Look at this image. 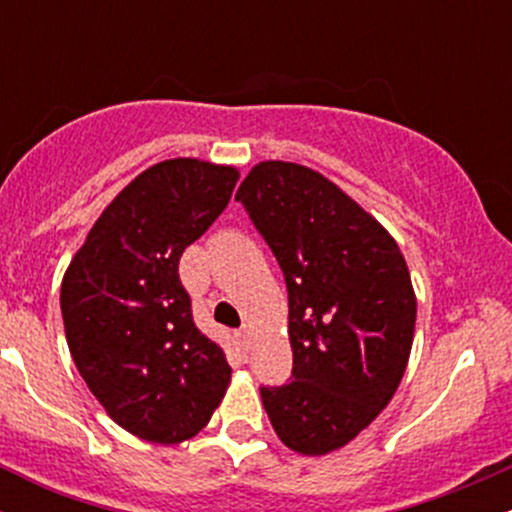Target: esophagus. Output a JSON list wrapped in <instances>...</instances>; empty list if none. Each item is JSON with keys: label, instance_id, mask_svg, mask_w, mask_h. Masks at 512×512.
<instances>
[{"label": "esophagus", "instance_id": "obj_1", "mask_svg": "<svg viewBox=\"0 0 512 512\" xmlns=\"http://www.w3.org/2000/svg\"><path fill=\"white\" fill-rule=\"evenodd\" d=\"M236 339H238V344L243 346V349H248V346H250V332L248 330L236 332Z\"/></svg>", "mask_w": 512, "mask_h": 512}]
</instances>
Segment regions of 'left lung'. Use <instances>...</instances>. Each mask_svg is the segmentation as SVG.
I'll use <instances>...</instances> for the list:
<instances>
[{
  "mask_svg": "<svg viewBox=\"0 0 512 512\" xmlns=\"http://www.w3.org/2000/svg\"><path fill=\"white\" fill-rule=\"evenodd\" d=\"M289 289L293 380L262 387L281 443L320 457L378 419L407 370L416 293L390 231L317 170L260 161L236 192Z\"/></svg>",
  "mask_w": 512,
  "mask_h": 512,
  "instance_id": "8db88e82",
  "label": "left lung"
}]
</instances>
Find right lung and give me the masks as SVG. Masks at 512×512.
I'll return each instance as SVG.
<instances>
[{
  "label": "right lung",
  "mask_w": 512,
  "mask_h": 512,
  "mask_svg": "<svg viewBox=\"0 0 512 512\" xmlns=\"http://www.w3.org/2000/svg\"><path fill=\"white\" fill-rule=\"evenodd\" d=\"M238 178L236 166L199 158L146 168L103 209L62 276L76 370L105 414L149 443L197 436L231 385L221 346L192 320L178 262Z\"/></svg>",
  "instance_id": "add662e5"
}]
</instances>
